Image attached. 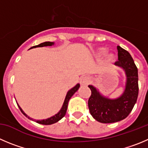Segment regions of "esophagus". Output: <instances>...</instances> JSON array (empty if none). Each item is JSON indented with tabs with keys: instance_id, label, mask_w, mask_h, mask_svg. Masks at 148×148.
Masks as SVG:
<instances>
[{
	"instance_id": "34e87169",
	"label": "esophagus",
	"mask_w": 148,
	"mask_h": 148,
	"mask_svg": "<svg viewBox=\"0 0 148 148\" xmlns=\"http://www.w3.org/2000/svg\"><path fill=\"white\" fill-rule=\"evenodd\" d=\"M80 83L82 85H88L90 83V79L88 77H82L80 79Z\"/></svg>"
}]
</instances>
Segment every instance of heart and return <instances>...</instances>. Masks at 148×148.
<instances>
[{"label":"heart","instance_id":"1","mask_svg":"<svg viewBox=\"0 0 148 148\" xmlns=\"http://www.w3.org/2000/svg\"><path fill=\"white\" fill-rule=\"evenodd\" d=\"M105 52H106L105 48H100V49H99V51H98V55H102L105 53ZM113 59H114V55H112V54H109V55H107V60H108L111 61V60H112Z\"/></svg>","mask_w":148,"mask_h":148}]
</instances>
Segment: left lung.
Segmentation results:
<instances>
[{
    "label": "left lung",
    "mask_w": 148,
    "mask_h": 148,
    "mask_svg": "<svg viewBox=\"0 0 148 148\" xmlns=\"http://www.w3.org/2000/svg\"><path fill=\"white\" fill-rule=\"evenodd\" d=\"M117 49L118 60L114 64L123 68L127 77L123 94L117 99H109L102 96L94 87L88 85L91 90L88 99L90 113L95 120L102 123H111L125 119L134 108L139 93L137 67L128 51L120 46Z\"/></svg>",
    "instance_id": "left-lung-1"
}]
</instances>
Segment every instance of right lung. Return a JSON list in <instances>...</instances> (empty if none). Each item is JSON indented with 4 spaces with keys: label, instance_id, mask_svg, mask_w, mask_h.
<instances>
[{
    "label": "right lung",
    "instance_id": "1",
    "mask_svg": "<svg viewBox=\"0 0 148 148\" xmlns=\"http://www.w3.org/2000/svg\"><path fill=\"white\" fill-rule=\"evenodd\" d=\"M53 44H54L53 42L46 41V42L41 43V44H40V45H36V46L32 47L31 48L41 47H46V46H52ZM79 84H77V85H76L75 87H74V88H71L70 90H69V92H68L67 95H66V99H65L64 103H63V107H62L61 110H60V112H59L58 114H55V115L52 116V117H51V118H48V119L42 120V121H36V123H40V124H43V125H51V124H53V123H57L58 121H60L61 118H63V117L65 116V114H66V110H67L68 103H69V99H71V96H72L74 94V93H75V92H77V90L79 89ZM17 105H18V104H17ZM18 107H19L20 111L22 112V113H23V114H24L25 116H26V117H27V118H29L30 120H32V121H35V120H34L33 118H30V117H28V116H27V114H26L23 111V110L20 108V106L18 105Z\"/></svg>",
    "mask_w": 148,
    "mask_h": 148
}]
</instances>
